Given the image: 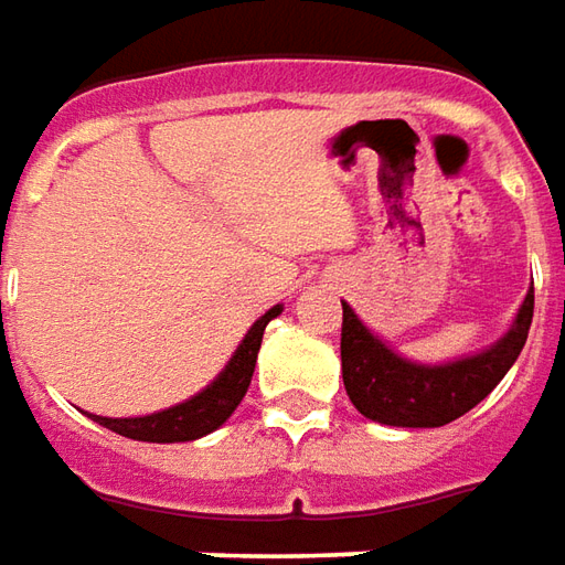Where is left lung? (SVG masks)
Wrapping results in <instances>:
<instances>
[{"label":"left lung","mask_w":565,"mask_h":565,"mask_svg":"<svg viewBox=\"0 0 565 565\" xmlns=\"http://www.w3.org/2000/svg\"><path fill=\"white\" fill-rule=\"evenodd\" d=\"M535 289H529L513 329L482 354L445 366L397 358L342 305V380L351 404L366 419L407 429H435L469 414L507 376L529 339Z\"/></svg>","instance_id":"1"}]
</instances>
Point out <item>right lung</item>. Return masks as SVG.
Instances as JSON below:
<instances>
[{
	"label": "right lung",
	"instance_id": "obj_1",
	"mask_svg": "<svg viewBox=\"0 0 565 565\" xmlns=\"http://www.w3.org/2000/svg\"><path fill=\"white\" fill-rule=\"evenodd\" d=\"M279 305L270 308L255 327L248 329V335L242 339L238 351L233 354V361L226 363L217 380L211 382L204 392L177 404L170 411L151 416H132V419H111V416H93L98 426L111 429V433L132 438V441H158V445H170V441H192V438H202V435L214 433L217 426H223L230 414L238 407V401L245 397L248 385H252V373H255L257 351H260V339H264V329L279 313Z\"/></svg>",
	"mask_w": 565,
	"mask_h": 565
}]
</instances>
